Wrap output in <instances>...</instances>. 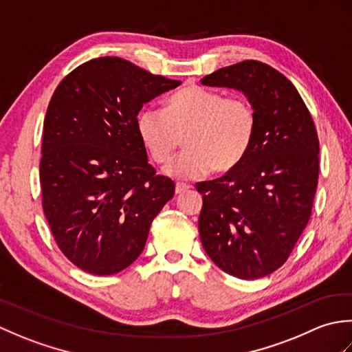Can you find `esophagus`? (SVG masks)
<instances>
[{
  "label": "esophagus",
  "instance_id": "34e87169",
  "mask_svg": "<svg viewBox=\"0 0 352 352\" xmlns=\"http://www.w3.org/2000/svg\"><path fill=\"white\" fill-rule=\"evenodd\" d=\"M190 186L186 184V183H177L175 184V193L177 195H180V193H184L186 190H189Z\"/></svg>",
  "mask_w": 352,
  "mask_h": 352
}]
</instances>
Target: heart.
I'll use <instances>...</instances> for the list:
<instances>
[{"label":"heart","mask_w":352,"mask_h":352,"mask_svg":"<svg viewBox=\"0 0 352 352\" xmlns=\"http://www.w3.org/2000/svg\"><path fill=\"white\" fill-rule=\"evenodd\" d=\"M257 111L245 96H227L199 86H186L164 104L146 107L136 119L142 145L155 164H166L184 136L186 151L166 172L198 178L212 169L228 172L250 153L257 133Z\"/></svg>","instance_id":"heart-1"}]
</instances>
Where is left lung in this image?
<instances>
[{
	"label": "left lung",
	"mask_w": 352,
	"mask_h": 352,
	"mask_svg": "<svg viewBox=\"0 0 352 352\" xmlns=\"http://www.w3.org/2000/svg\"><path fill=\"white\" fill-rule=\"evenodd\" d=\"M201 85L242 91L258 118L242 163L197 183L201 242L223 272L261 278L286 263L309 223L319 177L316 126L295 86L266 63L226 66Z\"/></svg>",
	"instance_id": "8db88e82"
}]
</instances>
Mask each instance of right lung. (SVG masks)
Returning <instances> with one entry per match:
<instances>
[{"label":"right lung","instance_id":"right-lung-1","mask_svg":"<svg viewBox=\"0 0 352 352\" xmlns=\"http://www.w3.org/2000/svg\"><path fill=\"white\" fill-rule=\"evenodd\" d=\"M180 83L100 57L52 94L39 164L42 207L58 248L85 272L113 275L130 266L174 197V182L148 163L136 119L145 102Z\"/></svg>","mask_w":352,"mask_h":352}]
</instances>
